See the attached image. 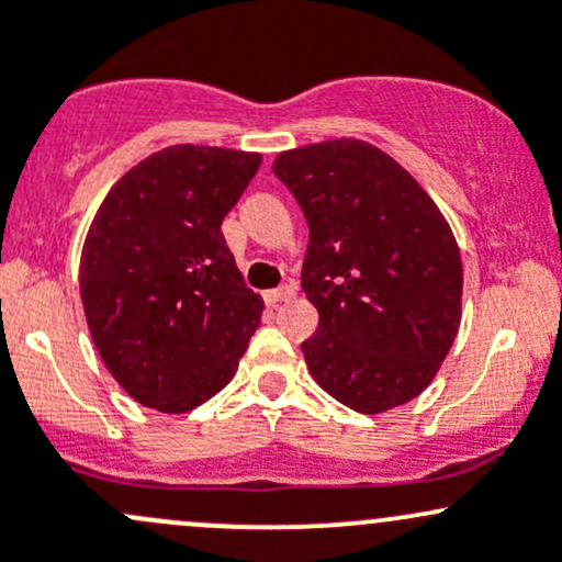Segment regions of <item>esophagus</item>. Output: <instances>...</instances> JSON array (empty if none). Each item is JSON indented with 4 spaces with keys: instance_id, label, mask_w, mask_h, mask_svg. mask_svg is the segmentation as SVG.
Here are the masks:
<instances>
[{
    "instance_id": "1",
    "label": "esophagus",
    "mask_w": 562,
    "mask_h": 562,
    "mask_svg": "<svg viewBox=\"0 0 562 562\" xmlns=\"http://www.w3.org/2000/svg\"><path fill=\"white\" fill-rule=\"evenodd\" d=\"M294 292H297V286L289 281V283H283L281 289H270V292H265V303L279 305V303H283V300H292Z\"/></svg>"
}]
</instances>
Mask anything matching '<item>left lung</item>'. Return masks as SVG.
Segmentation results:
<instances>
[{
  "mask_svg": "<svg viewBox=\"0 0 562 562\" xmlns=\"http://www.w3.org/2000/svg\"><path fill=\"white\" fill-rule=\"evenodd\" d=\"M273 173L307 220L303 342L313 380L364 415L415 400L461 327L463 265L428 192L383 149L329 138L281 153Z\"/></svg>",
  "mask_w": 562,
  "mask_h": 562,
  "instance_id": "1",
  "label": "left lung"
}]
</instances>
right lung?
I'll use <instances>...</instances> for the list:
<instances>
[{
    "label": "right lung",
    "instance_id": "obj_1",
    "mask_svg": "<svg viewBox=\"0 0 562 562\" xmlns=\"http://www.w3.org/2000/svg\"><path fill=\"white\" fill-rule=\"evenodd\" d=\"M262 155L177 144L131 168L80 257L88 329L144 407L190 413L231 383L262 318L222 235Z\"/></svg>",
    "mask_w": 562,
    "mask_h": 562
}]
</instances>
